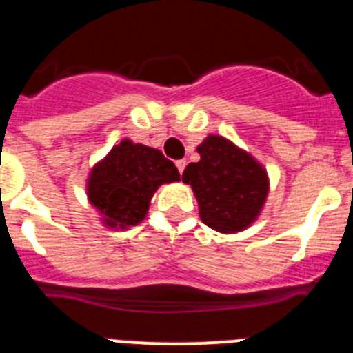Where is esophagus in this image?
I'll return each instance as SVG.
<instances>
[{
  "instance_id": "obj_1",
  "label": "esophagus",
  "mask_w": 353,
  "mask_h": 353,
  "mask_svg": "<svg viewBox=\"0 0 353 353\" xmlns=\"http://www.w3.org/2000/svg\"><path fill=\"white\" fill-rule=\"evenodd\" d=\"M185 166H187V161H185V159H180V161H176V168H179L180 174L183 173V170H185Z\"/></svg>"
}]
</instances>
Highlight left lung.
<instances>
[{
  "mask_svg": "<svg viewBox=\"0 0 353 353\" xmlns=\"http://www.w3.org/2000/svg\"><path fill=\"white\" fill-rule=\"evenodd\" d=\"M198 154L201 159L183 170L182 180L198 198L201 221L221 233L244 230L256 219L267 198L265 170L221 136H208Z\"/></svg>",
  "mask_w": 353,
  "mask_h": 353,
  "instance_id": "obj_1",
  "label": "left lung"
}]
</instances>
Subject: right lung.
Listing matches in <instances>:
<instances>
[{
  "mask_svg": "<svg viewBox=\"0 0 353 353\" xmlns=\"http://www.w3.org/2000/svg\"><path fill=\"white\" fill-rule=\"evenodd\" d=\"M176 180L179 170L159 150L125 139L93 168L88 198L111 226H136L145 217L157 187Z\"/></svg>",
  "mask_w": 353,
  "mask_h": 353,
  "instance_id": "1",
  "label": "right lung"
}]
</instances>
